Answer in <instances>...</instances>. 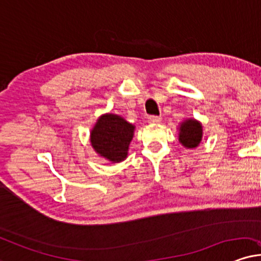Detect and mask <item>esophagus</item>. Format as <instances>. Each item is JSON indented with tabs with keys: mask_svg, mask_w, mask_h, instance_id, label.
Here are the masks:
<instances>
[{
	"mask_svg": "<svg viewBox=\"0 0 261 261\" xmlns=\"http://www.w3.org/2000/svg\"><path fill=\"white\" fill-rule=\"evenodd\" d=\"M161 120H162V117H161V116H150L149 117L150 123H160Z\"/></svg>",
	"mask_w": 261,
	"mask_h": 261,
	"instance_id": "esophagus-1",
	"label": "esophagus"
}]
</instances>
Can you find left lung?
Here are the masks:
<instances>
[{"instance_id":"left-lung-1","label":"left lung","mask_w":261,"mask_h":261,"mask_svg":"<svg viewBox=\"0 0 261 261\" xmlns=\"http://www.w3.org/2000/svg\"><path fill=\"white\" fill-rule=\"evenodd\" d=\"M179 140L185 147H196L202 140V125L195 120H188L180 125Z\"/></svg>"}]
</instances>
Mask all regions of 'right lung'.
<instances>
[{
  "instance_id": "right-lung-1",
  "label": "right lung",
  "mask_w": 261,
  "mask_h": 261,
  "mask_svg": "<svg viewBox=\"0 0 261 261\" xmlns=\"http://www.w3.org/2000/svg\"><path fill=\"white\" fill-rule=\"evenodd\" d=\"M134 125L117 115L101 116L91 133L92 146L99 155L112 162H120L127 157L133 138Z\"/></svg>"
}]
</instances>
